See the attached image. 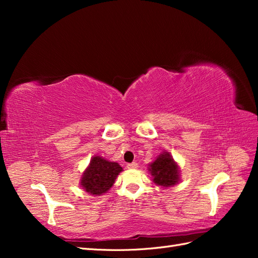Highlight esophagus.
<instances>
[{"mask_svg": "<svg viewBox=\"0 0 258 258\" xmlns=\"http://www.w3.org/2000/svg\"><path fill=\"white\" fill-rule=\"evenodd\" d=\"M127 168H138V163L133 162V163L127 164Z\"/></svg>", "mask_w": 258, "mask_h": 258, "instance_id": "esophagus-1", "label": "esophagus"}]
</instances>
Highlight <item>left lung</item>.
I'll return each mask as SVG.
<instances>
[{
    "label": "left lung",
    "mask_w": 258,
    "mask_h": 258,
    "mask_svg": "<svg viewBox=\"0 0 258 258\" xmlns=\"http://www.w3.org/2000/svg\"><path fill=\"white\" fill-rule=\"evenodd\" d=\"M153 182L156 185L169 187L178 182V166L169 153L164 152L150 165Z\"/></svg>",
    "instance_id": "obj_1"
}]
</instances>
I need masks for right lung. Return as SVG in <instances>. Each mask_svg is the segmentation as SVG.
Instances as JSON below:
<instances>
[{
    "label": "right lung",
    "mask_w": 258,
    "mask_h": 258,
    "mask_svg": "<svg viewBox=\"0 0 258 258\" xmlns=\"http://www.w3.org/2000/svg\"><path fill=\"white\" fill-rule=\"evenodd\" d=\"M122 172L117 163L108 162L101 156L92 158L81 179V185L92 195H102L112 187L117 175Z\"/></svg>",
    "instance_id": "right-lung-1"
}]
</instances>
